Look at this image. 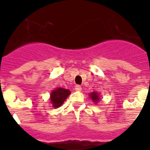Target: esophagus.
<instances>
[{
  "instance_id": "34e87169",
  "label": "esophagus",
  "mask_w": 150,
  "mask_h": 150,
  "mask_svg": "<svg viewBox=\"0 0 150 150\" xmlns=\"http://www.w3.org/2000/svg\"><path fill=\"white\" fill-rule=\"evenodd\" d=\"M75 89H76V91H80L82 90V87L80 86L79 85H76V86H75Z\"/></svg>"
}]
</instances>
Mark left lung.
<instances>
[{"mask_svg": "<svg viewBox=\"0 0 150 150\" xmlns=\"http://www.w3.org/2000/svg\"><path fill=\"white\" fill-rule=\"evenodd\" d=\"M99 95L97 93V92H93V93H91L90 95V97H91V100H93L94 102H98L99 100Z\"/></svg>", "mask_w": 150, "mask_h": 150, "instance_id": "8db88e82", "label": "left lung"}]
</instances>
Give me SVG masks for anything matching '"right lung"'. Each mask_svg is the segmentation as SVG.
<instances>
[{"instance_id":"right-lung-1","label":"right lung","mask_w":150,"mask_h":150,"mask_svg":"<svg viewBox=\"0 0 150 150\" xmlns=\"http://www.w3.org/2000/svg\"><path fill=\"white\" fill-rule=\"evenodd\" d=\"M70 94H71V91L68 89H64L62 88H56L52 91L51 93V101L53 104V107H59L62 106V104Z\"/></svg>"}]
</instances>
